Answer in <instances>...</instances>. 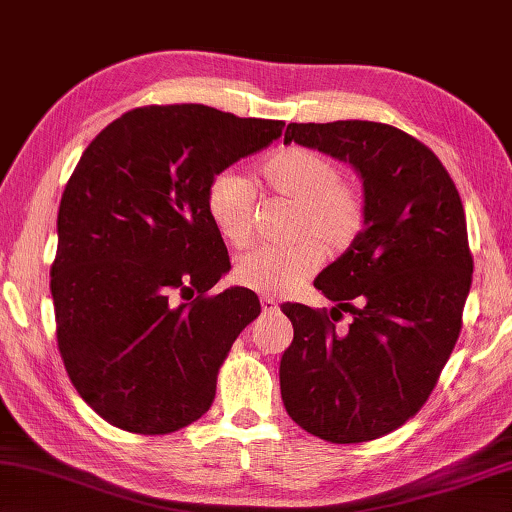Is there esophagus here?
Returning a JSON list of instances; mask_svg holds the SVG:
<instances>
[{"mask_svg":"<svg viewBox=\"0 0 512 512\" xmlns=\"http://www.w3.org/2000/svg\"><path fill=\"white\" fill-rule=\"evenodd\" d=\"M262 311L264 313H275L277 311V302L273 297H262Z\"/></svg>","mask_w":512,"mask_h":512,"instance_id":"obj_1","label":"esophagus"}]
</instances>
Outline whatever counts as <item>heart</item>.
Returning a JSON list of instances; mask_svg holds the SVG:
<instances>
[{"label":"heart","instance_id":"heart-1","mask_svg":"<svg viewBox=\"0 0 512 512\" xmlns=\"http://www.w3.org/2000/svg\"><path fill=\"white\" fill-rule=\"evenodd\" d=\"M259 183L266 192L293 203L291 246L257 248L237 259L232 277L250 291L284 295L306 280L327 253H345L367 224L365 194L342 181L336 161L309 147H284L259 163ZM206 215L219 237L246 248L255 237V190L235 172H217L208 181ZM318 238L322 247L314 241Z\"/></svg>","mask_w":512,"mask_h":512}]
</instances>
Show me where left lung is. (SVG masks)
Segmentation results:
<instances>
[{"label": "left lung", "mask_w": 512, "mask_h": 512, "mask_svg": "<svg viewBox=\"0 0 512 512\" xmlns=\"http://www.w3.org/2000/svg\"><path fill=\"white\" fill-rule=\"evenodd\" d=\"M291 141L353 165L367 224L315 280L336 302L331 313L282 304L293 322L282 401L324 441H374L421 410L457 345L475 266L463 203L430 147L392 125L291 123ZM340 310L354 315L345 332L335 329Z\"/></svg>", "instance_id": "1"}]
</instances>
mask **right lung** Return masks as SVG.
<instances>
[{
	"mask_svg": "<svg viewBox=\"0 0 512 512\" xmlns=\"http://www.w3.org/2000/svg\"><path fill=\"white\" fill-rule=\"evenodd\" d=\"M282 129L206 105H150L80 156L60 201L51 295L67 374L107 423L170 434L210 410L219 367L262 306L248 288L208 293L230 259L203 197L212 176Z\"/></svg>",
	"mask_w": 512,
	"mask_h": 512,
	"instance_id": "add662e5",
	"label": "right lung"
}]
</instances>
